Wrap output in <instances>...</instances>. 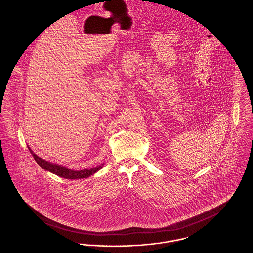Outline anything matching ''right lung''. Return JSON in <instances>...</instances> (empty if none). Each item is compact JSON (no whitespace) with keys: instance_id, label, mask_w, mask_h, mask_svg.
Instances as JSON below:
<instances>
[{"instance_id":"1","label":"right lung","mask_w":253,"mask_h":253,"mask_svg":"<svg viewBox=\"0 0 253 253\" xmlns=\"http://www.w3.org/2000/svg\"><path fill=\"white\" fill-rule=\"evenodd\" d=\"M28 149H29L32 157H34L37 163L42 168L44 169L45 170H49L52 173H54L56 175H59L60 177L66 178V179H81V178L89 177L90 175L94 174L95 172L102 168V166H103V164H101V165H98L97 167H94V168L85 169H81V170H73L70 169L62 167L60 165L53 164V163H50L48 161H45V160L42 159L41 157H39L37 155H35L29 147H28Z\"/></svg>"}]
</instances>
